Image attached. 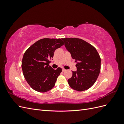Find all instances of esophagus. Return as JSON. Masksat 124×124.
<instances>
[{
  "instance_id": "34e87169",
  "label": "esophagus",
  "mask_w": 124,
  "mask_h": 124,
  "mask_svg": "<svg viewBox=\"0 0 124 124\" xmlns=\"http://www.w3.org/2000/svg\"><path fill=\"white\" fill-rule=\"evenodd\" d=\"M62 72H64V71H66V69L62 68Z\"/></svg>"
}]
</instances>
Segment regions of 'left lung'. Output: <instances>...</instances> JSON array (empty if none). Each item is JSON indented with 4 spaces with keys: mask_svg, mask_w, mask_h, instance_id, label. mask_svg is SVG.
Wrapping results in <instances>:
<instances>
[{
    "mask_svg": "<svg viewBox=\"0 0 124 124\" xmlns=\"http://www.w3.org/2000/svg\"><path fill=\"white\" fill-rule=\"evenodd\" d=\"M65 46L77 62V71L68 80L70 87L77 91L89 89L94 84L101 69V58L96 48L86 41L79 38L62 39Z\"/></svg>",
    "mask_w": 124,
    "mask_h": 124,
    "instance_id": "1",
    "label": "left lung"
}]
</instances>
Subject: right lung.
Segmentation results:
<instances>
[{
    "label": "right lung",
    "mask_w": 124,
    "mask_h": 124,
    "mask_svg": "<svg viewBox=\"0 0 124 124\" xmlns=\"http://www.w3.org/2000/svg\"><path fill=\"white\" fill-rule=\"evenodd\" d=\"M64 44L61 39L44 38L37 41L26 51L22 62L25 80L35 91L44 93L54 87L62 71L49 66L55 51Z\"/></svg>",
    "instance_id": "obj_1"
}]
</instances>
